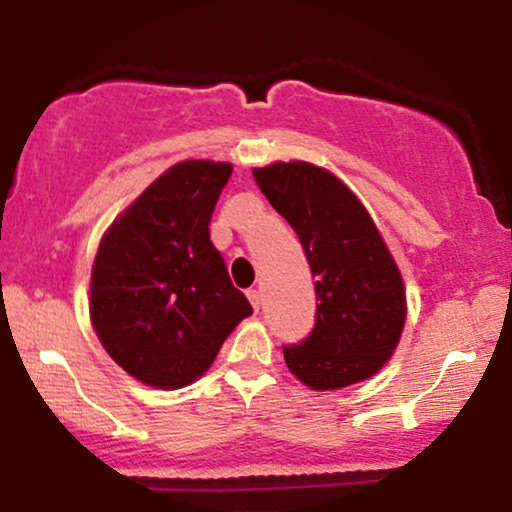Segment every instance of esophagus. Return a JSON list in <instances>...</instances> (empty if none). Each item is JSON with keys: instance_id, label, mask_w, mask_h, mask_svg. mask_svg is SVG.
<instances>
[{"instance_id": "obj_1", "label": "esophagus", "mask_w": 512, "mask_h": 512, "mask_svg": "<svg viewBox=\"0 0 512 512\" xmlns=\"http://www.w3.org/2000/svg\"><path fill=\"white\" fill-rule=\"evenodd\" d=\"M248 298H250V303H252V308H255V310H260V291H257V289H250L248 291Z\"/></svg>"}]
</instances>
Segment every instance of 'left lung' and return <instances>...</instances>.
Segmentation results:
<instances>
[{
	"label": "left lung",
	"instance_id": "left-lung-1",
	"mask_svg": "<svg viewBox=\"0 0 512 512\" xmlns=\"http://www.w3.org/2000/svg\"><path fill=\"white\" fill-rule=\"evenodd\" d=\"M269 204L298 233L315 276V327L284 346L286 366L310 390H339L378 373L395 354L407 296L395 257L349 187L305 161L252 170Z\"/></svg>",
	"mask_w": 512,
	"mask_h": 512
}]
</instances>
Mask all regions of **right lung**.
<instances>
[{
    "mask_svg": "<svg viewBox=\"0 0 512 512\" xmlns=\"http://www.w3.org/2000/svg\"><path fill=\"white\" fill-rule=\"evenodd\" d=\"M223 161H180L113 221L91 272L93 330L139 383L178 390L207 373L252 315L231 284L209 221L231 178Z\"/></svg>",
    "mask_w": 512,
    "mask_h": 512,
    "instance_id": "obj_1",
    "label": "right lung"
}]
</instances>
